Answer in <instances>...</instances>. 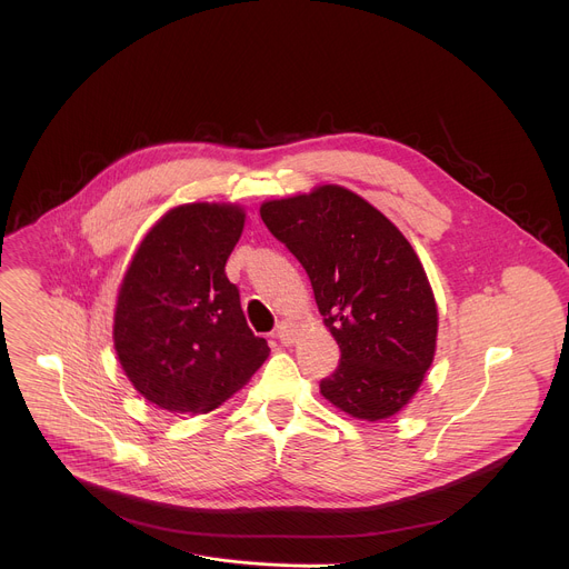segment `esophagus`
<instances>
[{"label": "esophagus", "mask_w": 569, "mask_h": 569, "mask_svg": "<svg viewBox=\"0 0 569 569\" xmlns=\"http://www.w3.org/2000/svg\"><path fill=\"white\" fill-rule=\"evenodd\" d=\"M295 327L290 321H281L279 327H277V331H274V338L281 342V345H292V340H295Z\"/></svg>", "instance_id": "1"}]
</instances>
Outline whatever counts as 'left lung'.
<instances>
[{"label": "left lung", "mask_w": 569, "mask_h": 569, "mask_svg": "<svg viewBox=\"0 0 569 569\" xmlns=\"http://www.w3.org/2000/svg\"><path fill=\"white\" fill-rule=\"evenodd\" d=\"M270 233L306 270L340 347L319 391L342 412L378 421L417 393L435 358L437 303L412 246L378 209L327 184L261 207Z\"/></svg>", "instance_id": "obj_1"}]
</instances>
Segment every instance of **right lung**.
Here are the masks:
<instances>
[{"label":"right lung","instance_id":"1","mask_svg":"<svg viewBox=\"0 0 569 569\" xmlns=\"http://www.w3.org/2000/svg\"><path fill=\"white\" fill-rule=\"evenodd\" d=\"M246 213L182 204L141 240L114 312V349L134 389L178 415L216 410L266 362L224 263Z\"/></svg>","mask_w":569,"mask_h":569}]
</instances>
